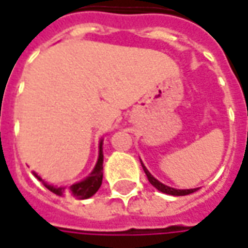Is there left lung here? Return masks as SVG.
I'll list each match as a JSON object with an SVG mask.
<instances>
[{
	"mask_svg": "<svg viewBox=\"0 0 248 248\" xmlns=\"http://www.w3.org/2000/svg\"><path fill=\"white\" fill-rule=\"evenodd\" d=\"M141 161V160H140ZM141 166L144 168V172L146 173V176H148V181L149 183L152 185L153 187H156L159 191L161 193H164V194H170V195H187V194H191V193H194L197 191L198 188H185V190H179V188H173V187H170V186H166V185H163L161 182H159L155 176H153L152 173L149 172L148 170H146V167L144 166V163L141 161Z\"/></svg>",
	"mask_w": 248,
	"mask_h": 248,
	"instance_id": "left-lung-1",
	"label": "left lung"
}]
</instances>
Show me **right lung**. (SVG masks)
<instances>
[{
  "label": "right lung",
  "instance_id": "obj_1",
  "mask_svg": "<svg viewBox=\"0 0 248 248\" xmlns=\"http://www.w3.org/2000/svg\"><path fill=\"white\" fill-rule=\"evenodd\" d=\"M103 140H100V144H99V157H97V161H96L95 168L92 170V172L89 173L88 176L82 181L77 182V183H73L70 185L69 187H57V186H53V185H48L46 182L43 181L40 178L38 173L33 172V175L39 179V181L43 182V185L46 186L50 191H53L54 194L57 195H72L75 198H78V200H87L89 197L95 194L96 191L100 188L103 181Z\"/></svg>",
  "mask_w": 248,
  "mask_h": 248
}]
</instances>
